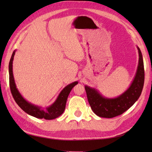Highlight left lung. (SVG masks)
I'll list each match as a JSON object with an SVG mask.
<instances>
[{
    "instance_id": "obj_1",
    "label": "left lung",
    "mask_w": 152,
    "mask_h": 152,
    "mask_svg": "<svg viewBox=\"0 0 152 152\" xmlns=\"http://www.w3.org/2000/svg\"><path fill=\"white\" fill-rule=\"evenodd\" d=\"M137 49L139 58L136 74L129 88L121 95L115 98H106L97 89L85 86L88 102L96 115L112 118L121 115L131 108L140 97L144 86V69L142 55L138 46Z\"/></svg>"
}]
</instances>
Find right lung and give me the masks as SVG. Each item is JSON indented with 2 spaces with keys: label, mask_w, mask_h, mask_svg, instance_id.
<instances>
[{
  "label": "right lung",
  "mask_w": 152,
  "mask_h": 152,
  "mask_svg": "<svg viewBox=\"0 0 152 152\" xmlns=\"http://www.w3.org/2000/svg\"><path fill=\"white\" fill-rule=\"evenodd\" d=\"M15 53V50L13 52L9 63V82L11 93L16 103L27 114L37 118H44L50 120V119H53L59 117L63 114L64 109H65L67 98L70 92L74 86L78 84V82H74L67 85L61 91L53 104L46 108L32 104L23 97V96L19 93L17 87H16L12 70L13 60H14Z\"/></svg>",
  "instance_id": "add662e5"
}]
</instances>
